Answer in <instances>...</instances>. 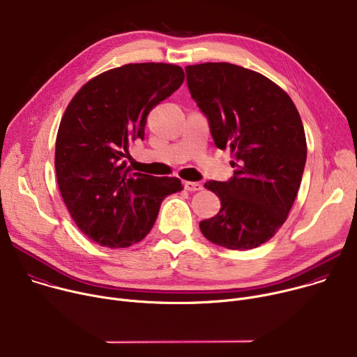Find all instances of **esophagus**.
<instances>
[{
    "mask_svg": "<svg viewBox=\"0 0 357 357\" xmlns=\"http://www.w3.org/2000/svg\"><path fill=\"white\" fill-rule=\"evenodd\" d=\"M185 189L190 190V192H197V190H202L204 186L199 182H189V181H186L185 182Z\"/></svg>",
    "mask_w": 357,
    "mask_h": 357,
    "instance_id": "obj_1",
    "label": "esophagus"
}]
</instances>
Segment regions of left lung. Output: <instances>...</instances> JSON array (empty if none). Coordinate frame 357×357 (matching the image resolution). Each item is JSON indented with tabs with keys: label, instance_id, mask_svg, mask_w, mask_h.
Masks as SVG:
<instances>
[{
	"label": "left lung",
	"instance_id": "left-lung-1",
	"mask_svg": "<svg viewBox=\"0 0 357 357\" xmlns=\"http://www.w3.org/2000/svg\"><path fill=\"white\" fill-rule=\"evenodd\" d=\"M192 98L219 149H231L234 178L209 181L220 211L201 220L215 245L246 250L268 242L287 219L301 186L306 137L290 96L273 81L229 62L188 66Z\"/></svg>",
	"mask_w": 357,
	"mask_h": 357
}]
</instances>
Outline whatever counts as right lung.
<instances>
[{
	"instance_id": "right-lung-1",
	"label": "right lung",
	"mask_w": 357,
	"mask_h": 357,
	"mask_svg": "<svg viewBox=\"0 0 357 357\" xmlns=\"http://www.w3.org/2000/svg\"><path fill=\"white\" fill-rule=\"evenodd\" d=\"M174 63L141 62L89 79L62 115L55 172L63 204L79 231L105 248H128L152 229L162 201L181 179L129 174V144L144 139L146 116L183 82Z\"/></svg>"
}]
</instances>
